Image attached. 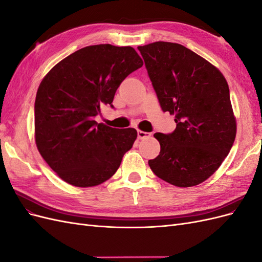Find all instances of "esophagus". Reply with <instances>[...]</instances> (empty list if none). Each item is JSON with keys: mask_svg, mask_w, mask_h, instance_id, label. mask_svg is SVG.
<instances>
[{"mask_svg": "<svg viewBox=\"0 0 262 262\" xmlns=\"http://www.w3.org/2000/svg\"><path fill=\"white\" fill-rule=\"evenodd\" d=\"M149 136H150V133H148V132H144V131L138 130V139H139V140H142V139L148 138Z\"/></svg>", "mask_w": 262, "mask_h": 262, "instance_id": "obj_1", "label": "esophagus"}]
</instances>
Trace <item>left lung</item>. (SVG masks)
<instances>
[{"mask_svg":"<svg viewBox=\"0 0 262 262\" xmlns=\"http://www.w3.org/2000/svg\"><path fill=\"white\" fill-rule=\"evenodd\" d=\"M163 112L176 129L154 137L161 152L148 165L157 177L192 187L212 176L231 150L236 120L225 77L210 62L179 43L138 47Z\"/></svg>","mask_w":262,"mask_h":262,"instance_id":"obj_1","label":"left lung"}]
</instances>
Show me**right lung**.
Returning <instances> with one entry per match:
<instances>
[{"label": "right lung", "mask_w": 262, "mask_h": 262, "mask_svg": "<svg viewBox=\"0 0 262 262\" xmlns=\"http://www.w3.org/2000/svg\"><path fill=\"white\" fill-rule=\"evenodd\" d=\"M143 66L132 47L89 46L54 66L35 101L36 145L68 184L94 187L112 177L138 137L136 129L97 123L124 78Z\"/></svg>", "instance_id": "obj_1"}]
</instances>
